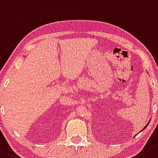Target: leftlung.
<instances>
[{"instance_id": "left-lung-1", "label": "left lung", "mask_w": 158, "mask_h": 158, "mask_svg": "<svg viewBox=\"0 0 158 158\" xmlns=\"http://www.w3.org/2000/svg\"><path fill=\"white\" fill-rule=\"evenodd\" d=\"M146 127H144V128H143V130H144V129H145V128H146ZM143 130H142V131H143Z\"/></svg>"}]
</instances>
